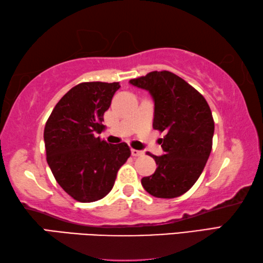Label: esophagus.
I'll return each instance as SVG.
<instances>
[{"label":"esophagus","instance_id":"1","mask_svg":"<svg viewBox=\"0 0 263 263\" xmlns=\"http://www.w3.org/2000/svg\"><path fill=\"white\" fill-rule=\"evenodd\" d=\"M131 154L132 157H141L142 154H144V152L142 151H138V149H131Z\"/></svg>","mask_w":263,"mask_h":263}]
</instances>
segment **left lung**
Returning <instances> with one entry per match:
<instances>
[{
	"label": "left lung",
	"mask_w": 263,
	"mask_h": 263,
	"mask_svg": "<svg viewBox=\"0 0 263 263\" xmlns=\"http://www.w3.org/2000/svg\"><path fill=\"white\" fill-rule=\"evenodd\" d=\"M130 83L153 97V128L164 132L159 139L164 154L148 153L158 167L153 175L142 177L141 184L154 197H179L198 180L211 153L215 122L210 106L194 87L168 70Z\"/></svg>",
	"instance_id": "8db88e82"
}]
</instances>
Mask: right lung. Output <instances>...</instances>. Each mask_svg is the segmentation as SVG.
Instances as JSON below:
<instances>
[{
  "label": "right lung",
  "mask_w": 263,
  "mask_h": 263,
  "mask_svg": "<svg viewBox=\"0 0 263 263\" xmlns=\"http://www.w3.org/2000/svg\"><path fill=\"white\" fill-rule=\"evenodd\" d=\"M118 82H82L62 96L48 117L46 160L59 185L75 201L90 203L110 193L118 169L130 158L126 142L109 145L96 137L104 130Z\"/></svg>",
  "instance_id": "right-lung-1"
}]
</instances>
